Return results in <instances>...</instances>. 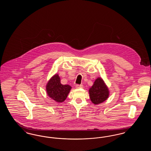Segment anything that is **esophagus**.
Instances as JSON below:
<instances>
[{
    "label": "esophagus",
    "mask_w": 151,
    "mask_h": 151,
    "mask_svg": "<svg viewBox=\"0 0 151 151\" xmlns=\"http://www.w3.org/2000/svg\"><path fill=\"white\" fill-rule=\"evenodd\" d=\"M76 88H83V85L77 84V85H76Z\"/></svg>",
    "instance_id": "esophagus-1"
}]
</instances>
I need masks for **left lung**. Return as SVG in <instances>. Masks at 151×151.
I'll return each mask as SVG.
<instances>
[{
	"mask_svg": "<svg viewBox=\"0 0 151 151\" xmlns=\"http://www.w3.org/2000/svg\"><path fill=\"white\" fill-rule=\"evenodd\" d=\"M89 93L91 101L95 105L101 104L108 99L109 91L104 80L98 78L89 89Z\"/></svg>",
	"mask_w": 151,
	"mask_h": 151,
	"instance_id": "obj_1",
	"label": "left lung"
}]
</instances>
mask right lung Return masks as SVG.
Returning <instances> with one entry per match:
<instances>
[{"instance_id":"obj_1","label":"right lung","mask_w":151,"mask_h":151,"mask_svg":"<svg viewBox=\"0 0 151 151\" xmlns=\"http://www.w3.org/2000/svg\"><path fill=\"white\" fill-rule=\"evenodd\" d=\"M46 89L47 95L51 99L57 102H62L66 99L71 86L62 84L59 75L55 74L48 81Z\"/></svg>"}]
</instances>
